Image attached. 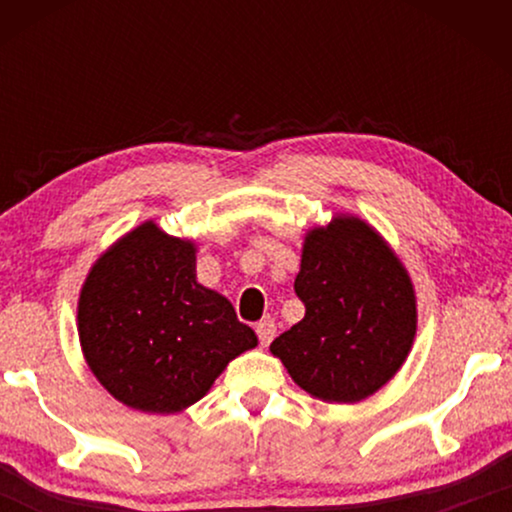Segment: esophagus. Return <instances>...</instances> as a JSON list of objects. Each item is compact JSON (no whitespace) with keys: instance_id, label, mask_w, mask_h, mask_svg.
<instances>
[{"instance_id":"obj_1","label":"esophagus","mask_w":512,"mask_h":512,"mask_svg":"<svg viewBox=\"0 0 512 512\" xmlns=\"http://www.w3.org/2000/svg\"><path fill=\"white\" fill-rule=\"evenodd\" d=\"M275 331H277V326H275V321L272 319H261L256 324V333H258V340L263 342V345H268V342L275 338Z\"/></svg>"}]
</instances>
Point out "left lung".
Wrapping results in <instances>:
<instances>
[{
  "instance_id": "obj_1",
  "label": "left lung",
  "mask_w": 512,
  "mask_h": 512,
  "mask_svg": "<svg viewBox=\"0 0 512 512\" xmlns=\"http://www.w3.org/2000/svg\"><path fill=\"white\" fill-rule=\"evenodd\" d=\"M293 289L305 317L270 352L298 387L321 401L354 403L396 375L415 338V291L373 228L349 216L314 228Z\"/></svg>"
}]
</instances>
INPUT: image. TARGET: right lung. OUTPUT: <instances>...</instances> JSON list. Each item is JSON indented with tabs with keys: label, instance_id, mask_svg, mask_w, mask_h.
<instances>
[{
	"label": "right lung",
	"instance_id": "1",
	"mask_svg": "<svg viewBox=\"0 0 512 512\" xmlns=\"http://www.w3.org/2000/svg\"><path fill=\"white\" fill-rule=\"evenodd\" d=\"M79 338L111 396L160 415L200 401L228 361L258 342L226 298L195 282L193 244L153 223L93 265L79 300Z\"/></svg>",
	"mask_w": 512,
	"mask_h": 512
}]
</instances>
